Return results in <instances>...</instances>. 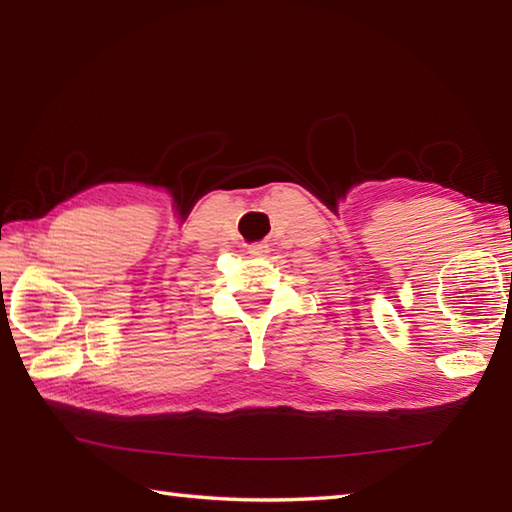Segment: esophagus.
Instances as JSON below:
<instances>
[{"label":"esophagus","mask_w":512,"mask_h":512,"mask_svg":"<svg viewBox=\"0 0 512 512\" xmlns=\"http://www.w3.org/2000/svg\"><path fill=\"white\" fill-rule=\"evenodd\" d=\"M248 253L253 255V257H262V255L266 253V246H262V244H255V246H250V248H248Z\"/></svg>","instance_id":"34e87169"}]
</instances>
